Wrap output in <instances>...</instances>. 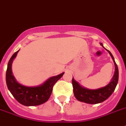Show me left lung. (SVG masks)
Returning <instances> with one entry per match:
<instances>
[{
  "instance_id": "1",
  "label": "left lung",
  "mask_w": 126,
  "mask_h": 126,
  "mask_svg": "<svg viewBox=\"0 0 126 126\" xmlns=\"http://www.w3.org/2000/svg\"><path fill=\"white\" fill-rule=\"evenodd\" d=\"M100 44L102 47H104L102 43H100ZM107 50L108 51L109 55H111L115 65V73L111 82L104 87L97 88V89H88L82 86L73 78L72 84L74 88V96L77 98V100H78L80 102L88 103V104H97V103H102L107 100L112 94V93H113L115 89L119 78L118 67L115 61L113 56L112 55L109 50Z\"/></svg>"
}]
</instances>
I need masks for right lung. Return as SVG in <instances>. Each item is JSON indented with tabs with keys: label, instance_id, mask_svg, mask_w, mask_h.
I'll return each mask as SVG.
<instances>
[{
	"label": "right lung",
	"instance_id": "right-lung-1",
	"mask_svg": "<svg viewBox=\"0 0 126 126\" xmlns=\"http://www.w3.org/2000/svg\"><path fill=\"white\" fill-rule=\"evenodd\" d=\"M19 50L10 59L6 72L7 87L18 102L25 106H37L46 103L51 95L52 88L56 82L63 76L64 72L52 76L44 82L36 86H26L16 80L12 72V63Z\"/></svg>",
	"mask_w": 126,
	"mask_h": 126
}]
</instances>
